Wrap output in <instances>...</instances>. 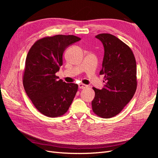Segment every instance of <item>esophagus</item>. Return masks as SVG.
I'll return each instance as SVG.
<instances>
[{"label": "esophagus", "instance_id": "1", "mask_svg": "<svg viewBox=\"0 0 158 158\" xmlns=\"http://www.w3.org/2000/svg\"><path fill=\"white\" fill-rule=\"evenodd\" d=\"M86 87H87V85H85V84H78V88L80 89H84Z\"/></svg>", "mask_w": 158, "mask_h": 158}]
</instances>
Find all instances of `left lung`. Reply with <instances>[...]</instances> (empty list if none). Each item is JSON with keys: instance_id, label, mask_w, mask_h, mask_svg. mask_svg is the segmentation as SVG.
I'll return each instance as SVG.
<instances>
[{"instance_id": "8db88e82", "label": "left lung", "mask_w": 158, "mask_h": 158, "mask_svg": "<svg viewBox=\"0 0 158 158\" xmlns=\"http://www.w3.org/2000/svg\"><path fill=\"white\" fill-rule=\"evenodd\" d=\"M104 47L102 69L105 85L102 89L93 88L95 97L92 102L93 111L105 118L114 117L131 101L137 85L136 63L127 45L109 33L95 36Z\"/></svg>"}]
</instances>
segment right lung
Segmentation results:
<instances>
[{
    "mask_svg": "<svg viewBox=\"0 0 158 158\" xmlns=\"http://www.w3.org/2000/svg\"><path fill=\"white\" fill-rule=\"evenodd\" d=\"M73 35H56L37 41L28 52L23 84L35 108L44 115L60 117L68 111L78 91V84L66 83L55 75L63 65V55L80 41Z\"/></svg>",
    "mask_w": 158,
    "mask_h": 158,
    "instance_id": "add662e5",
    "label": "right lung"
}]
</instances>
